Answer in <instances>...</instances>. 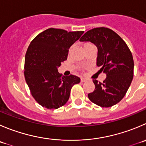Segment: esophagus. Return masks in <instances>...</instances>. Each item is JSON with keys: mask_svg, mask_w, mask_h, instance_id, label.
I'll list each match as a JSON object with an SVG mask.
<instances>
[{"mask_svg": "<svg viewBox=\"0 0 146 146\" xmlns=\"http://www.w3.org/2000/svg\"><path fill=\"white\" fill-rule=\"evenodd\" d=\"M86 80H87V79L84 78H80V81L81 82H86Z\"/></svg>", "mask_w": 146, "mask_h": 146, "instance_id": "1", "label": "esophagus"}]
</instances>
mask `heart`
Segmentation results:
<instances>
[{"instance_id":"obj_1","label":"heart","mask_w":146,"mask_h":146,"mask_svg":"<svg viewBox=\"0 0 146 146\" xmlns=\"http://www.w3.org/2000/svg\"><path fill=\"white\" fill-rule=\"evenodd\" d=\"M90 44H92V43H84V45H83V47H86V46H88V45H90Z\"/></svg>"}]
</instances>
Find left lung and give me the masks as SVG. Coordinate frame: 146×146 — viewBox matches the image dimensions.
Instances as JSON below:
<instances>
[{"instance_id": "8db88e82", "label": "left lung", "mask_w": 146, "mask_h": 146, "mask_svg": "<svg viewBox=\"0 0 146 146\" xmlns=\"http://www.w3.org/2000/svg\"><path fill=\"white\" fill-rule=\"evenodd\" d=\"M80 41H90L98 48L97 66L106 73L103 83L93 79L95 90L88 96L103 108L117 104L125 96L133 78L134 62L125 42L110 28L100 27L87 31Z\"/></svg>"}]
</instances>
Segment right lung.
Masks as SVG:
<instances>
[{
  "instance_id": "obj_1",
  "label": "right lung",
  "mask_w": 146,
  "mask_h": 146,
  "mask_svg": "<svg viewBox=\"0 0 146 146\" xmlns=\"http://www.w3.org/2000/svg\"><path fill=\"white\" fill-rule=\"evenodd\" d=\"M83 33L50 28L39 33L28 46L24 76L32 96L43 107L53 110L64 106L72 87L80 83L73 75L62 76L58 67L67 60L69 48Z\"/></svg>"
}]
</instances>
